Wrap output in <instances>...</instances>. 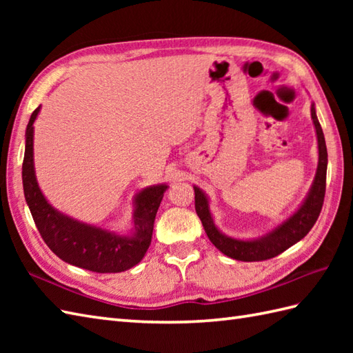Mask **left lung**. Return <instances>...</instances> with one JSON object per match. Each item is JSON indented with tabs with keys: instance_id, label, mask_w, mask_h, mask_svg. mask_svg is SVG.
<instances>
[{
	"instance_id": "8db88e82",
	"label": "left lung",
	"mask_w": 353,
	"mask_h": 353,
	"mask_svg": "<svg viewBox=\"0 0 353 353\" xmlns=\"http://www.w3.org/2000/svg\"><path fill=\"white\" fill-rule=\"evenodd\" d=\"M311 118L316 125L317 142H319V167L316 172V179L311 186L308 197L305 199L303 205L292 214L288 220H285L281 226H277L274 230L268 232L265 236L252 239V241H243V239H235L223 235L214 224V219L209 211V201L205 196V192L197 186H194L196 192V212L199 219L203 224L205 232L211 243L226 256L244 261V262H254V261H265L272 259L277 254L285 252L292 244L301 241L303 236L308 235V232L316 224L319 215L323 206L325 192H326V170H327V150L325 142V134L321 130V125L316 115V108L311 104Z\"/></svg>"
}]
</instances>
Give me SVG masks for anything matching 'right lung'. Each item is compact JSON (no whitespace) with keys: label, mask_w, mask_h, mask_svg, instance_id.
I'll use <instances>...</instances> for the list:
<instances>
[{"label":"right lung","mask_w":353,"mask_h":353,"mask_svg":"<svg viewBox=\"0 0 353 353\" xmlns=\"http://www.w3.org/2000/svg\"><path fill=\"white\" fill-rule=\"evenodd\" d=\"M41 106L30 117L26 130L22 185L30 212L51 252L71 265L95 273H119L137 265L152 243L156 212L167 185L142 190L134 197V234L121 236L91 224L72 220L56 211L37 185L33 165V123Z\"/></svg>","instance_id":"add662e5"}]
</instances>
